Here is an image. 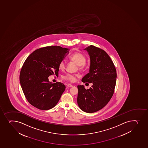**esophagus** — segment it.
<instances>
[{
	"instance_id": "esophagus-1",
	"label": "esophagus",
	"mask_w": 148,
	"mask_h": 148,
	"mask_svg": "<svg viewBox=\"0 0 148 148\" xmlns=\"http://www.w3.org/2000/svg\"><path fill=\"white\" fill-rule=\"evenodd\" d=\"M67 86L68 87H73V86L71 84H68L67 85Z\"/></svg>"
}]
</instances>
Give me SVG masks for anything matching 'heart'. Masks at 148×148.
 Here are the masks:
<instances>
[{"label":"heart","mask_w":148,"mask_h":148,"mask_svg":"<svg viewBox=\"0 0 148 148\" xmlns=\"http://www.w3.org/2000/svg\"><path fill=\"white\" fill-rule=\"evenodd\" d=\"M69 59L70 61L75 62L77 64H78V69L79 70H82L84 69L86 66V55L81 52H75L72 54L70 57ZM66 62L64 60H62L58 64L59 69L62 71L66 69ZM77 75L76 74H73L68 73L62 77V79L69 81L70 82H74L76 79Z\"/></svg>","instance_id":"b5f03b06"}]
</instances>
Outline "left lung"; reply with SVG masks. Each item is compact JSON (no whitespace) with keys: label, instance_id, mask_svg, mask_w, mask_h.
<instances>
[{"label":"left lung","instance_id":"8db88e82","mask_svg":"<svg viewBox=\"0 0 148 148\" xmlns=\"http://www.w3.org/2000/svg\"><path fill=\"white\" fill-rule=\"evenodd\" d=\"M85 49L90 55L91 63L89 72L82 81L93 85L87 89L83 86H78L77 103L83 111L92 113L103 108L112 97L116 71L113 61L104 50L92 45Z\"/></svg>","mask_w":148,"mask_h":148}]
</instances>
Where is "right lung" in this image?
Listing matches in <instances>:
<instances>
[{"mask_svg": "<svg viewBox=\"0 0 148 148\" xmlns=\"http://www.w3.org/2000/svg\"><path fill=\"white\" fill-rule=\"evenodd\" d=\"M68 49L47 46L34 51L22 67L20 82L26 99L40 110H47L56 105L66 89L60 82L51 83L48 77L59 74L58 64Z\"/></svg>", "mask_w": 148, "mask_h": 148, "instance_id": "add662e5", "label": "right lung"}]
</instances>
